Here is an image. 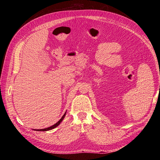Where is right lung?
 <instances>
[{"label":"right lung","instance_id":"obj_1","mask_svg":"<svg viewBox=\"0 0 160 160\" xmlns=\"http://www.w3.org/2000/svg\"><path fill=\"white\" fill-rule=\"evenodd\" d=\"M66 113H67V111H66V112L65 113V114H64L63 115H62V117L60 119V120L59 121V122H57L55 124H54L53 125H52V126H51V127H49V128H45V129H34V130H35V131H40V132H45V131H49V130H51V129H52L55 128L56 127H57L58 125H59L61 123V122H62V121L63 120V119L65 118V115H66Z\"/></svg>","mask_w":160,"mask_h":160}]
</instances>
